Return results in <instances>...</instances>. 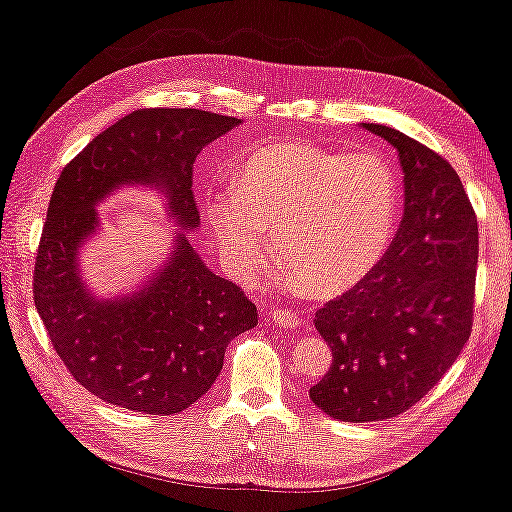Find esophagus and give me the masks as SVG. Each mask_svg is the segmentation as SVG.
Listing matches in <instances>:
<instances>
[{"label": "esophagus", "instance_id": "esophagus-1", "mask_svg": "<svg viewBox=\"0 0 512 512\" xmlns=\"http://www.w3.org/2000/svg\"><path fill=\"white\" fill-rule=\"evenodd\" d=\"M267 320L278 327H283V330H295V327L302 325V318H299L295 311L288 309H271L267 313Z\"/></svg>", "mask_w": 512, "mask_h": 512}]
</instances>
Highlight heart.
<instances>
[{"label": "heart", "instance_id": "heart-1", "mask_svg": "<svg viewBox=\"0 0 512 512\" xmlns=\"http://www.w3.org/2000/svg\"><path fill=\"white\" fill-rule=\"evenodd\" d=\"M224 260L238 276L267 267L264 229H274L288 283L313 295H339L370 274L391 241L400 208L388 159L332 152L309 142L257 149L241 163L234 189L206 201Z\"/></svg>", "mask_w": 512, "mask_h": 512}]
</instances>
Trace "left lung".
<instances>
[{"mask_svg":"<svg viewBox=\"0 0 512 512\" xmlns=\"http://www.w3.org/2000/svg\"><path fill=\"white\" fill-rule=\"evenodd\" d=\"M363 128L398 149L405 215L363 281L316 311L332 365L309 398L339 421H384L417 405L473 330L478 217L438 152L391 126Z\"/></svg>","mask_w":512,"mask_h":512,"instance_id":"left-lung-1","label":"left lung"}]
</instances>
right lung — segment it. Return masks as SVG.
Returning <instances> with one entry per match:
<instances>
[{
  "mask_svg": "<svg viewBox=\"0 0 512 512\" xmlns=\"http://www.w3.org/2000/svg\"><path fill=\"white\" fill-rule=\"evenodd\" d=\"M234 117L203 109H135L88 142L60 173L34 260V306L77 384L109 405L177 414L222 370L231 339L257 325V306L213 274L185 234L147 288L95 299L81 283L77 252L98 227L95 203L121 185L163 189L173 220L199 227L192 168Z\"/></svg>",
  "mask_w": 512,
  "mask_h": 512,
  "instance_id": "obj_1",
  "label": "right lung"
}]
</instances>
